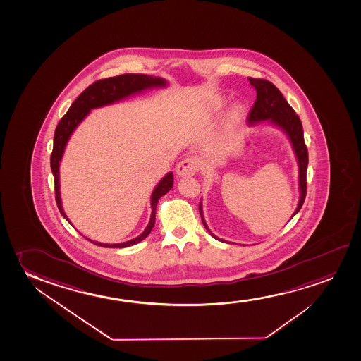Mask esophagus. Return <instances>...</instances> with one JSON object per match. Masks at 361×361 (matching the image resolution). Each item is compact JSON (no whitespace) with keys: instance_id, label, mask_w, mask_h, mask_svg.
Returning a JSON list of instances; mask_svg holds the SVG:
<instances>
[{"instance_id":"1","label":"esophagus","mask_w":361,"mask_h":361,"mask_svg":"<svg viewBox=\"0 0 361 361\" xmlns=\"http://www.w3.org/2000/svg\"><path fill=\"white\" fill-rule=\"evenodd\" d=\"M198 166H200V161L197 158H193V157L186 158V159H183V161L178 163V166H176V173L181 178L193 176L198 171Z\"/></svg>"}]
</instances>
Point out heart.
<instances>
[{"mask_svg":"<svg viewBox=\"0 0 361 361\" xmlns=\"http://www.w3.org/2000/svg\"><path fill=\"white\" fill-rule=\"evenodd\" d=\"M225 100L224 99H219V102H218V108H223L224 106ZM245 114V108L244 105L243 104H235L234 106L231 108V110H230L229 113V118L231 120V121H238V120H240L241 117H243V115Z\"/></svg>","mask_w":361,"mask_h":361,"instance_id":"b5f03b06","label":"heart"}]
</instances>
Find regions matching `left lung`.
I'll return each instance as SVG.
<instances>
[{"mask_svg": "<svg viewBox=\"0 0 361 361\" xmlns=\"http://www.w3.org/2000/svg\"><path fill=\"white\" fill-rule=\"evenodd\" d=\"M248 80H250V85H252L257 93V99L255 102V105L248 114V126L252 127L255 125H258L259 122L267 121L271 126L279 128L289 138L294 154H295L298 166H299L298 181H299L300 197L295 212L291 216L293 218L301 209V207L304 204L305 197H306V170H307V164H309V154H307V148L305 145L302 125H301L299 116L294 111V109L288 104L286 98L283 97V94L279 92L276 85H271V82L266 80L248 78ZM200 214H201L202 223L211 236L216 240H219L221 243H225V244H231L230 241L220 239L209 230L204 216H203L202 201L200 202Z\"/></svg>", "mask_w": 361, "mask_h": 361, "instance_id": "1", "label": "left lung"}]
</instances>
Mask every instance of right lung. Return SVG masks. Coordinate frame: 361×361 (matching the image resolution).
I'll list each match as a JSON object with an SVG mask.
<instances>
[{
  "label": "right lung",
  "mask_w": 361,
  "mask_h": 361,
  "mask_svg": "<svg viewBox=\"0 0 361 361\" xmlns=\"http://www.w3.org/2000/svg\"><path fill=\"white\" fill-rule=\"evenodd\" d=\"M165 87H168V80L160 78V77L148 75L127 73V75H117V77H111L106 80H100L90 85L78 98L75 99L65 116L62 117L61 121L59 122L56 131L54 135V148H52L50 164H51L52 175L55 180L57 207L61 212L62 216L70 224L72 223L67 218L65 211L62 208L61 192H60V163H61L62 157L65 153L66 145L68 143L72 133L75 132L77 127L80 126V122L90 115V110L118 103L123 99L136 95V94L143 93L145 90L165 88ZM173 175L171 171L166 173L164 178L157 183V186L152 192V197H150L152 214H150L149 223L140 236L128 240L126 243H120V244H103V243H98V241H94L88 238H85V239L90 240V243L102 246V247H128V246H133V245L141 243L150 234V231L154 226L155 208H157L160 197L166 195L173 188Z\"/></svg>",
  "instance_id": "add662e5"
}]
</instances>
